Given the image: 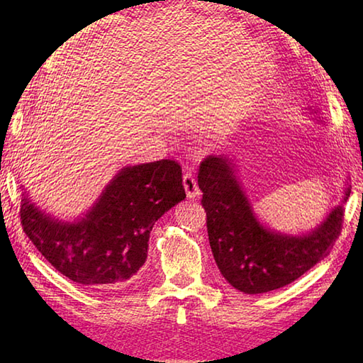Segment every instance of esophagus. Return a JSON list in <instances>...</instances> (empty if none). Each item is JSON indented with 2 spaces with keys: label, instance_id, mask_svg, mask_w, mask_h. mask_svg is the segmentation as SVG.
<instances>
[{
  "label": "esophagus",
  "instance_id": "1",
  "mask_svg": "<svg viewBox=\"0 0 363 363\" xmlns=\"http://www.w3.org/2000/svg\"><path fill=\"white\" fill-rule=\"evenodd\" d=\"M182 184H184V189H186V194H187L189 198H196V196H199V194H201V190H199V187H198L196 179L190 172L184 174Z\"/></svg>",
  "mask_w": 363,
  "mask_h": 363
}]
</instances>
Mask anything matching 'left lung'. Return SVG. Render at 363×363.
I'll return each mask as SVG.
<instances>
[{
	"label": "left lung",
	"instance_id": "left-lung-1",
	"mask_svg": "<svg viewBox=\"0 0 363 363\" xmlns=\"http://www.w3.org/2000/svg\"><path fill=\"white\" fill-rule=\"evenodd\" d=\"M198 186L207 215V234L221 274L248 295L277 290L296 281L326 257L340 235L343 204L337 206L312 233H273L257 220L235 176L233 160L209 156L199 165ZM351 194L346 189L343 203Z\"/></svg>",
	"mask_w": 363,
	"mask_h": 363
}]
</instances>
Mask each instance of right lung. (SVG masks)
Listing matches in <instances>:
<instances>
[{
  "mask_svg": "<svg viewBox=\"0 0 363 363\" xmlns=\"http://www.w3.org/2000/svg\"><path fill=\"white\" fill-rule=\"evenodd\" d=\"M186 198L176 160L121 168L86 217L64 223L21 199L20 220L38 252L73 282L112 287L133 279L148 254L151 229Z\"/></svg>",
  "mask_w": 363,
  "mask_h": 363,
  "instance_id": "obj_1",
  "label": "right lung"
}]
</instances>
